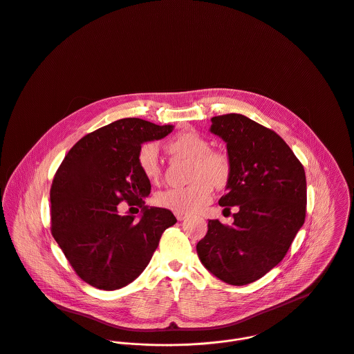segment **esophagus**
Masks as SVG:
<instances>
[{"instance_id": "esophagus-1", "label": "esophagus", "mask_w": 354, "mask_h": 354, "mask_svg": "<svg viewBox=\"0 0 354 354\" xmlns=\"http://www.w3.org/2000/svg\"><path fill=\"white\" fill-rule=\"evenodd\" d=\"M189 216L188 214H181V213H176V218L178 220V221H184V220H187Z\"/></svg>"}]
</instances>
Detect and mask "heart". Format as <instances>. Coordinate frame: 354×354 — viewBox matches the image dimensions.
Listing matches in <instances>:
<instances>
[{
    "label": "heart",
    "mask_w": 354,
    "mask_h": 354,
    "mask_svg": "<svg viewBox=\"0 0 354 354\" xmlns=\"http://www.w3.org/2000/svg\"><path fill=\"white\" fill-rule=\"evenodd\" d=\"M170 153L192 159L189 170L191 184L180 188L165 189L155 196L158 206L173 213L191 214L210 203L214 185L227 184L231 174V165L225 155L210 151V142L195 131H184L166 142ZM141 173L149 183H159L162 169L158 147L153 142L144 144L137 155Z\"/></svg>",
    "instance_id": "1"
}]
</instances>
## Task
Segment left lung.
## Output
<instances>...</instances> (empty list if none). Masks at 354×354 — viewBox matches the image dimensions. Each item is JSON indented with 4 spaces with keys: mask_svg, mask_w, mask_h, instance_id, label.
<instances>
[{
    "mask_svg": "<svg viewBox=\"0 0 354 354\" xmlns=\"http://www.w3.org/2000/svg\"><path fill=\"white\" fill-rule=\"evenodd\" d=\"M210 131L225 141L231 165L218 203L224 213L236 206V213L231 227L210 220L196 251L216 277L244 286L284 258L304 225L305 170L279 134L244 115L213 117Z\"/></svg>",
    "mask_w": 354,
    "mask_h": 354,
    "instance_id": "8db88e82",
    "label": "left lung"
}]
</instances>
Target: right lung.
Listing matches in <instances>:
<instances>
[{"instance_id": "right-lung-1", "label": "right lung", "mask_w": 354, "mask_h": 354, "mask_svg": "<svg viewBox=\"0 0 354 354\" xmlns=\"http://www.w3.org/2000/svg\"><path fill=\"white\" fill-rule=\"evenodd\" d=\"M173 124L123 118L82 137L66 155L50 188L52 235L77 274L100 290H118L149 263L160 236L177 223L170 210L144 206L151 183L138 167L141 144ZM122 200L142 207L120 216Z\"/></svg>"}]
</instances>
